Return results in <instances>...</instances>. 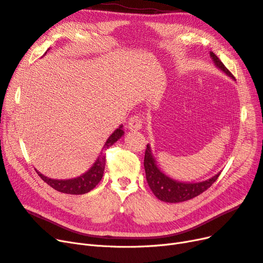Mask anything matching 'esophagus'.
I'll return each instance as SVG.
<instances>
[{
	"label": "esophagus",
	"instance_id": "1",
	"mask_svg": "<svg viewBox=\"0 0 263 263\" xmlns=\"http://www.w3.org/2000/svg\"><path fill=\"white\" fill-rule=\"evenodd\" d=\"M142 123L143 122L140 119V116L134 115L128 120L127 126H128V128L132 129V130H138V129H140L142 127Z\"/></svg>",
	"mask_w": 263,
	"mask_h": 263
}]
</instances>
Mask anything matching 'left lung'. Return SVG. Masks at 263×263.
<instances>
[{"label":"left lung","mask_w":263,"mask_h":263,"mask_svg":"<svg viewBox=\"0 0 263 263\" xmlns=\"http://www.w3.org/2000/svg\"><path fill=\"white\" fill-rule=\"evenodd\" d=\"M210 57L212 58L213 63L216 65V67H219L226 75L235 79L233 74L225 67L221 60L216 57L213 52H210ZM143 166L144 171H146L147 182L150 189L152 190V193L155 194V196L158 199H160L161 201L171 203L190 200V199L202 194L208 188H210L212 186V184L218 179V177L221 174L220 172V173L214 175L210 179L203 180V182L199 183H182L178 182V180L172 179L164 173H162L160 168L157 166L156 161L152 157L149 144H147V149L146 152H144Z\"/></svg>","instance_id":"obj_1"}]
</instances>
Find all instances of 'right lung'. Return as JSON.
<instances>
[{
  "instance_id": "add662e5",
  "label": "right lung",
  "mask_w": 263,
  "mask_h": 263,
  "mask_svg": "<svg viewBox=\"0 0 263 263\" xmlns=\"http://www.w3.org/2000/svg\"><path fill=\"white\" fill-rule=\"evenodd\" d=\"M122 127L123 126H120V127L114 130V133L108 137L102 149L103 152H101L100 156L98 157L92 167L81 176L73 179H52L42 175L37 170H35V172H37V174L42 178L43 182H45L49 186L58 190L60 193L69 195H84L89 193L90 190H92L99 183H100L105 167L104 151L108 149V147H111L114 142H116L124 135Z\"/></svg>"
}]
</instances>
